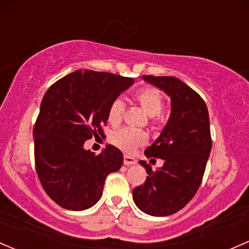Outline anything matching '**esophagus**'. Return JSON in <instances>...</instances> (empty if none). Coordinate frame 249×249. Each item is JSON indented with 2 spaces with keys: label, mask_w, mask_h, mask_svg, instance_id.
I'll return each instance as SVG.
<instances>
[{
  "label": "esophagus",
  "mask_w": 249,
  "mask_h": 249,
  "mask_svg": "<svg viewBox=\"0 0 249 249\" xmlns=\"http://www.w3.org/2000/svg\"><path fill=\"white\" fill-rule=\"evenodd\" d=\"M136 163V159L131 158L129 155H124V164L125 166H131V164Z\"/></svg>",
  "instance_id": "34e87169"
}]
</instances>
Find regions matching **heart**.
Returning <instances> with one entry per match:
<instances>
[{
	"label": "heart",
	"mask_w": 249,
	"mask_h": 249,
	"mask_svg": "<svg viewBox=\"0 0 249 249\" xmlns=\"http://www.w3.org/2000/svg\"><path fill=\"white\" fill-rule=\"evenodd\" d=\"M135 100L140 104L143 111L148 114L149 117H155L161 113L162 108H163V98L160 90L155 88H144L141 89L135 95ZM125 104L122 99H116L112 101L108 108V120L112 124H117L122 120L123 112H124ZM112 143L118 146L122 150L126 151V153H132L133 150L138 148V146L144 145L148 141V136L145 132L140 131V130L129 129V127H124V129H119L113 132L111 137Z\"/></svg>",
	"instance_id": "obj_1"
}]
</instances>
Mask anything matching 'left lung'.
I'll return each mask as SVG.
<instances>
[{"instance_id":"1","label":"left lung","mask_w":249,"mask_h":249,"mask_svg":"<svg viewBox=\"0 0 249 249\" xmlns=\"http://www.w3.org/2000/svg\"><path fill=\"white\" fill-rule=\"evenodd\" d=\"M145 82L171 98V116L155 142L145 149L146 158L163 160V166L145 168V182L133 188L140 210L150 216H169L181 210L199 188L213 141L205 103L198 93L173 76H142Z\"/></svg>"}]
</instances>
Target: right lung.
<instances>
[{"instance_id": "add662e5", "label": "right lung", "mask_w": 249, "mask_h": 249, "mask_svg": "<svg viewBox=\"0 0 249 249\" xmlns=\"http://www.w3.org/2000/svg\"><path fill=\"white\" fill-rule=\"evenodd\" d=\"M135 83L131 77L76 70L54 82L44 95L33 129L35 160L43 188L54 203L82 211L98 203L106 177L119 171L123 153L107 144L99 155L85 142L104 135L112 101Z\"/></svg>"}]
</instances>
